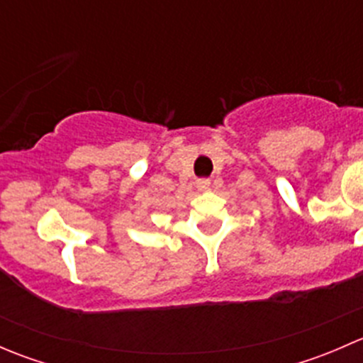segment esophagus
Masks as SVG:
<instances>
[{
  "label": "esophagus",
  "mask_w": 363,
  "mask_h": 363,
  "mask_svg": "<svg viewBox=\"0 0 363 363\" xmlns=\"http://www.w3.org/2000/svg\"><path fill=\"white\" fill-rule=\"evenodd\" d=\"M196 186H199L200 189H208L211 188V181H208V179H199V181H196Z\"/></svg>",
  "instance_id": "obj_1"
}]
</instances>
